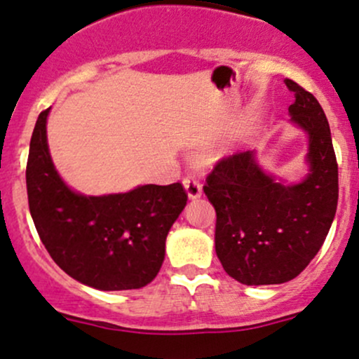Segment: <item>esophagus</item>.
<instances>
[{
    "label": "esophagus",
    "instance_id": "1",
    "mask_svg": "<svg viewBox=\"0 0 359 359\" xmlns=\"http://www.w3.org/2000/svg\"><path fill=\"white\" fill-rule=\"evenodd\" d=\"M184 187L191 199H197V197H201V194H203V185H201L199 179L192 174L184 177Z\"/></svg>",
    "mask_w": 359,
    "mask_h": 359
}]
</instances>
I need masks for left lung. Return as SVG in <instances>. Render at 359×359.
Instances as JSON below:
<instances>
[{
  "mask_svg": "<svg viewBox=\"0 0 359 359\" xmlns=\"http://www.w3.org/2000/svg\"><path fill=\"white\" fill-rule=\"evenodd\" d=\"M295 96L292 121L309 135L311 174L300 184L275 182L253 151L224 156L204 192L216 209V253L229 277L245 285H275L295 278L316 257L337 208L339 184L331 130L319 101L285 79Z\"/></svg>",
  "mask_w": 359,
  "mask_h": 359,
  "instance_id": "left-lung-1",
  "label": "left lung"
}]
</instances>
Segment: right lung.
Instances as JSON below:
<instances>
[{
  "label": "right lung",
  "instance_id": "1",
  "mask_svg": "<svg viewBox=\"0 0 359 359\" xmlns=\"http://www.w3.org/2000/svg\"><path fill=\"white\" fill-rule=\"evenodd\" d=\"M40 113L27 162L28 208L53 262L74 280L100 290H131L156 277L165 240L187 204L180 182L140 185L125 194L81 196L57 174Z\"/></svg>",
  "mask_w": 359,
  "mask_h": 359
}]
</instances>
